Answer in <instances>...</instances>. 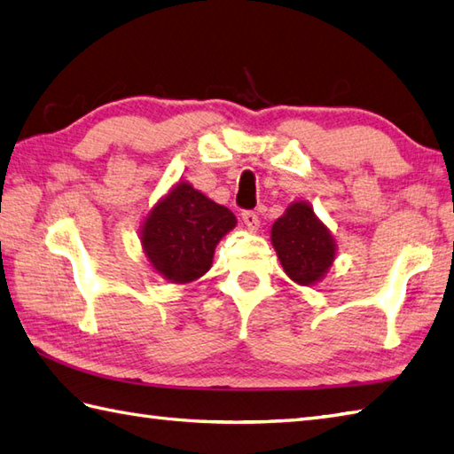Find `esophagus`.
Returning a JSON list of instances; mask_svg holds the SVG:
<instances>
[{"label":"esophagus","mask_w":454,"mask_h":454,"mask_svg":"<svg viewBox=\"0 0 454 454\" xmlns=\"http://www.w3.org/2000/svg\"><path fill=\"white\" fill-rule=\"evenodd\" d=\"M242 220H244L246 228L252 230V232H255V230L259 228V216L255 215V212H252V210H246L244 215H242Z\"/></svg>","instance_id":"esophagus-1"}]
</instances>
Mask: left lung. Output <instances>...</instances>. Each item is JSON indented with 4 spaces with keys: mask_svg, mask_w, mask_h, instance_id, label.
Segmentation results:
<instances>
[{
    "mask_svg": "<svg viewBox=\"0 0 454 454\" xmlns=\"http://www.w3.org/2000/svg\"><path fill=\"white\" fill-rule=\"evenodd\" d=\"M271 244L291 281L302 286L320 283L335 262L337 244L310 202L296 200L275 220Z\"/></svg>",
    "mask_w": 454,
    "mask_h": 454,
    "instance_id": "left-lung-1",
    "label": "left lung"
}]
</instances>
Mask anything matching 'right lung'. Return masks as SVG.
Here are the masks:
<instances>
[{
  "label": "right lung",
  "instance_id": "add662e5",
  "mask_svg": "<svg viewBox=\"0 0 454 454\" xmlns=\"http://www.w3.org/2000/svg\"><path fill=\"white\" fill-rule=\"evenodd\" d=\"M236 222L232 210L179 181L144 218L140 244L153 271L169 283L185 285L208 271L218 242Z\"/></svg>",
  "mask_w": 454,
  "mask_h": 454
}]
</instances>
